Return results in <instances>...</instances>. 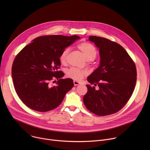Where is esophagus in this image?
Wrapping results in <instances>:
<instances>
[{
  "mask_svg": "<svg viewBox=\"0 0 150 150\" xmlns=\"http://www.w3.org/2000/svg\"><path fill=\"white\" fill-rule=\"evenodd\" d=\"M74 85H79L81 83L77 81H74Z\"/></svg>",
  "mask_w": 150,
  "mask_h": 150,
  "instance_id": "obj_1",
  "label": "esophagus"
}]
</instances>
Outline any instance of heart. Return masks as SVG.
I'll list each match as a JSON object with an SVG mask.
<instances>
[{
  "label": "heart",
  "instance_id": "obj_1",
  "mask_svg": "<svg viewBox=\"0 0 150 150\" xmlns=\"http://www.w3.org/2000/svg\"><path fill=\"white\" fill-rule=\"evenodd\" d=\"M78 49L82 52L87 60H93L97 56V50L96 47L91 43L87 42H82L78 46ZM69 52V49L67 48L64 50L60 54V60L62 63H66L68 55ZM67 75L69 78L74 80H81L84 76L87 75L86 71L77 68H71L67 71Z\"/></svg>",
  "mask_w": 150,
  "mask_h": 150
}]
</instances>
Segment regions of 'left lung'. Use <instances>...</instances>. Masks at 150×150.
Returning <instances> with one entry per match:
<instances>
[{
  "label": "left lung",
  "mask_w": 150,
  "mask_h": 150,
  "mask_svg": "<svg viewBox=\"0 0 150 150\" xmlns=\"http://www.w3.org/2000/svg\"><path fill=\"white\" fill-rule=\"evenodd\" d=\"M99 50V67L87 81L99 88L87 85L83 97L85 107L98 116H107L119 111L132 96L137 81V69L129 55L118 43L108 39L90 36Z\"/></svg>",
  "instance_id": "obj_1"
}]
</instances>
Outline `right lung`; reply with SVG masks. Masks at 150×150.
I'll use <instances>...</instances> for the list:
<instances>
[{
    "label": "right lung",
    "instance_id": "add662e5",
    "mask_svg": "<svg viewBox=\"0 0 150 150\" xmlns=\"http://www.w3.org/2000/svg\"><path fill=\"white\" fill-rule=\"evenodd\" d=\"M79 39L78 35L38 37L16 56L12 67L14 87L29 108L41 112L52 110L74 87L72 79H62L64 74L57 69L61 65L62 52ZM54 79L58 81L52 86L50 81Z\"/></svg>",
    "mask_w": 150,
    "mask_h": 150
}]
</instances>
